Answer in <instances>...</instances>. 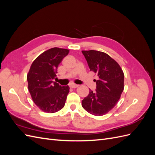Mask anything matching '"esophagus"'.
I'll use <instances>...</instances> for the list:
<instances>
[{
	"label": "esophagus",
	"instance_id": "34e87169",
	"mask_svg": "<svg viewBox=\"0 0 155 155\" xmlns=\"http://www.w3.org/2000/svg\"><path fill=\"white\" fill-rule=\"evenodd\" d=\"M70 88H77L79 87L78 85H76V84H72V85H70Z\"/></svg>",
	"mask_w": 155,
	"mask_h": 155
}]
</instances>
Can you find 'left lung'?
<instances>
[{
  "mask_svg": "<svg viewBox=\"0 0 155 155\" xmlns=\"http://www.w3.org/2000/svg\"><path fill=\"white\" fill-rule=\"evenodd\" d=\"M91 71L98 77L96 90H90L82 100V107L89 113L102 116L118 103L124 88V74L114 59L102 51L83 50Z\"/></svg>",
  "mask_w": 155,
  "mask_h": 155,
  "instance_id": "obj_1",
  "label": "left lung"
}]
</instances>
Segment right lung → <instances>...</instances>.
Masks as SVG:
<instances>
[{"label":"right lung","mask_w":155,"mask_h":155,"mask_svg":"<svg viewBox=\"0 0 155 155\" xmlns=\"http://www.w3.org/2000/svg\"><path fill=\"white\" fill-rule=\"evenodd\" d=\"M69 53V50L52 48L44 51L32 63L27 81L33 101L39 109L47 113H54L64 106L69 87H61L53 81L58 65Z\"/></svg>","instance_id":"1"}]
</instances>
